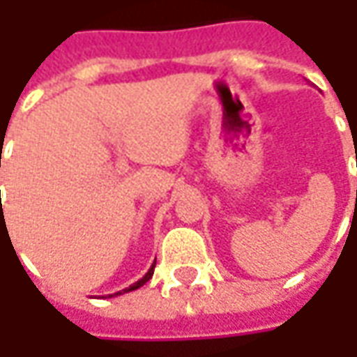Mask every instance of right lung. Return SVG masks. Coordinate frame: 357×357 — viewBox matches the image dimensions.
Wrapping results in <instances>:
<instances>
[{
    "instance_id": "add662e5",
    "label": "right lung",
    "mask_w": 357,
    "mask_h": 357,
    "mask_svg": "<svg viewBox=\"0 0 357 357\" xmlns=\"http://www.w3.org/2000/svg\"><path fill=\"white\" fill-rule=\"evenodd\" d=\"M155 264H157V260H155V262H153V266L149 268V272H146V274H144L143 278H141V280L139 282H135V284H132V286H129V288H125V290H121V292H117V294H109V298H113V296H121V294H125V292H132V290H137V288H141V286H143V284H146V282L151 280V278H153V272H155Z\"/></svg>"
}]
</instances>
